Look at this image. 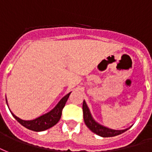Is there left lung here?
Segmentation results:
<instances>
[{
  "mask_svg": "<svg viewBox=\"0 0 152 152\" xmlns=\"http://www.w3.org/2000/svg\"><path fill=\"white\" fill-rule=\"evenodd\" d=\"M83 119L84 122L86 124V126L89 128L93 133H95L99 136L107 138V137H114L119 135L122 133L126 132L128 129H122V130H116V129H112L109 128H107L105 126H102L98 122H96V121L93 119L92 116L91 114L89 108L87 107V104L85 100L83 104Z\"/></svg>",
  "mask_w": 152,
  "mask_h": 152,
  "instance_id": "obj_1",
  "label": "left lung"
}]
</instances>
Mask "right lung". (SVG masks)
<instances>
[{
  "label": "right lung",
  "mask_w": 152,
  "mask_h": 152,
  "mask_svg": "<svg viewBox=\"0 0 152 152\" xmlns=\"http://www.w3.org/2000/svg\"><path fill=\"white\" fill-rule=\"evenodd\" d=\"M69 92L67 94L66 96L63 97L62 99H61L59 103L56 104L55 108L52 109L50 112H48V113L42 115L38 118H35L34 120L31 121H24L20 119L18 117H16L13 113H11L13 117L18 121V122L26 127L28 129L33 130V131H36V132H39V131H44L46 129H49L53 126H55L56 123L59 121L61 117V113H62L63 108L65 107V103L68 99L69 96L70 95Z\"/></svg>",
  "instance_id": "add662e5"
}]
</instances>
